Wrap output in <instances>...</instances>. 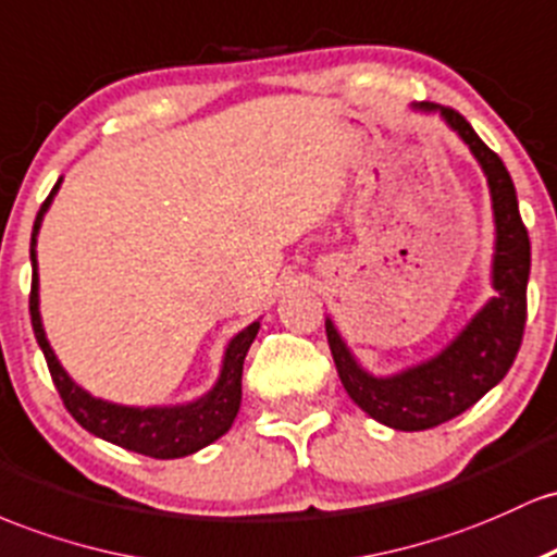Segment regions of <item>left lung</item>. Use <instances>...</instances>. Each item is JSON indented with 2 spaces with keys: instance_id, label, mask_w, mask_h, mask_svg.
I'll return each mask as SVG.
<instances>
[{
  "instance_id": "left-lung-1",
  "label": "left lung",
  "mask_w": 557,
  "mask_h": 557,
  "mask_svg": "<svg viewBox=\"0 0 557 557\" xmlns=\"http://www.w3.org/2000/svg\"><path fill=\"white\" fill-rule=\"evenodd\" d=\"M421 112H440L460 141L471 149L486 176L495 215V255H492V289L466 329L434 358L403 368L392 376H373L360 366L342 339L334 321L326 318V336L336 373L347 395L373 421L397 431L434 429L476 405L513 366L527 323V284L531 245L521 221L516 186L503 160L479 139L460 112L440 104H416Z\"/></svg>"
}]
</instances>
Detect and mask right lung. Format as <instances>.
<instances>
[{
	"instance_id": "add662e5",
	"label": "right lung",
	"mask_w": 557,
	"mask_h": 557,
	"mask_svg": "<svg viewBox=\"0 0 557 557\" xmlns=\"http://www.w3.org/2000/svg\"><path fill=\"white\" fill-rule=\"evenodd\" d=\"M62 178L44 199L39 215L34 221V234H30V265H34V281H30V323H34L36 342H39L44 358H47L49 373H52L54 386H58L67 413L84 426L89 434L99 440L112 442V445L131 449V453L149 455L158 460L184 458V455L197 453V449L212 445L231 429L242 405V371H245L247 349L260 331V321L249 323L239 334L231 336L223 352L221 373L215 384L202 397L181 405H149V408H136V405H117L110 399L94 397L84 386L67 376L65 368L60 366L58 355L44 331L39 312V262H36V236H39L41 221L47 215L49 205L58 195Z\"/></svg>"
}]
</instances>
